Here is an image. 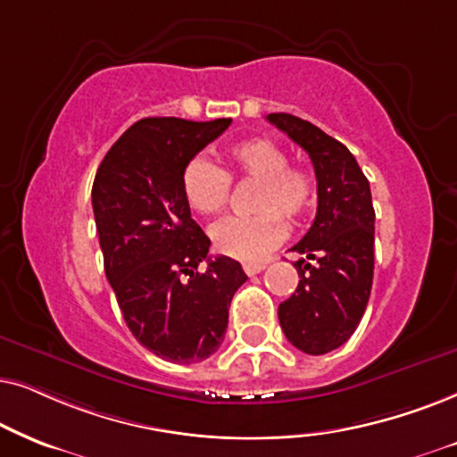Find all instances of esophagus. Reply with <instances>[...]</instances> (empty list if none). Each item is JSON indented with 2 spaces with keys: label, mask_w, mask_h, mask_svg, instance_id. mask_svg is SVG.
I'll list each match as a JSON object with an SVG mask.
<instances>
[{
  "label": "esophagus",
  "mask_w": 457,
  "mask_h": 457,
  "mask_svg": "<svg viewBox=\"0 0 457 457\" xmlns=\"http://www.w3.org/2000/svg\"><path fill=\"white\" fill-rule=\"evenodd\" d=\"M265 270V263H245L246 276H254V273H261Z\"/></svg>",
  "instance_id": "34e87169"
}]
</instances>
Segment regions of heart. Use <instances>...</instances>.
Returning <instances> with one entry per match:
<instances>
[{"instance_id":"1","label":"heart","mask_w":457,"mask_h":457,"mask_svg":"<svg viewBox=\"0 0 457 457\" xmlns=\"http://www.w3.org/2000/svg\"><path fill=\"white\" fill-rule=\"evenodd\" d=\"M229 173L206 158H192L181 175L187 204L200 215H217L229 200V175L259 181L251 217H228L211 228L212 246L240 261H261L284 238V220L299 221L313 209L318 181L305 167L288 165L286 152L271 137H248L225 150Z\"/></svg>"}]
</instances>
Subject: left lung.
<instances>
[{"label": "left lung", "instance_id": "left-lung-1", "mask_svg": "<svg viewBox=\"0 0 457 457\" xmlns=\"http://www.w3.org/2000/svg\"><path fill=\"white\" fill-rule=\"evenodd\" d=\"M267 120L312 158L318 179V212L309 232L290 251L299 286L279 303V326L296 349L324 355L360 326L374 278V206L366 175L345 144L295 114ZM310 260H315L312 266Z\"/></svg>", "mask_w": 457, "mask_h": 457}]
</instances>
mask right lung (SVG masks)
Returning a JSON list of instances; mask_svg holds the SVG:
<instances>
[{
  "label": "right lung",
  "instance_id": "right-lung-1",
  "mask_svg": "<svg viewBox=\"0 0 457 457\" xmlns=\"http://www.w3.org/2000/svg\"><path fill=\"white\" fill-rule=\"evenodd\" d=\"M229 123L137 120L106 152L91 187L104 271L125 324L173 363H198L219 349L229 303L246 282L238 261L209 257L211 240L181 187L187 162ZM203 260L207 270L198 272Z\"/></svg>",
  "mask_w": 457,
  "mask_h": 457
}]
</instances>
